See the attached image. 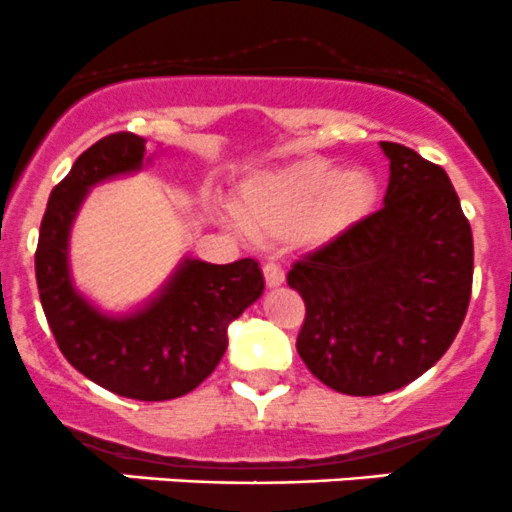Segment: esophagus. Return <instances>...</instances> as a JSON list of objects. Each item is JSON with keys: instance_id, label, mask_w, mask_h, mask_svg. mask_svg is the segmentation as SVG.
I'll list each match as a JSON object with an SVG mask.
<instances>
[{"instance_id": "34e87169", "label": "esophagus", "mask_w": 512, "mask_h": 512, "mask_svg": "<svg viewBox=\"0 0 512 512\" xmlns=\"http://www.w3.org/2000/svg\"><path fill=\"white\" fill-rule=\"evenodd\" d=\"M263 278H266L268 288H276L286 281V273H283V268L276 261H268L263 263Z\"/></svg>"}]
</instances>
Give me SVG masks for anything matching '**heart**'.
Here are the masks:
<instances>
[{
	"instance_id": "obj_1",
	"label": "heart",
	"mask_w": 512,
	"mask_h": 512,
	"mask_svg": "<svg viewBox=\"0 0 512 512\" xmlns=\"http://www.w3.org/2000/svg\"><path fill=\"white\" fill-rule=\"evenodd\" d=\"M376 194V179L368 171L301 159L249 176L236 196V219L256 239L321 246L368 216Z\"/></svg>"
}]
</instances>
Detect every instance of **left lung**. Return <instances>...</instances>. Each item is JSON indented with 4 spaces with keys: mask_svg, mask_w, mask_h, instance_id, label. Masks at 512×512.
<instances>
[{
    "mask_svg": "<svg viewBox=\"0 0 512 512\" xmlns=\"http://www.w3.org/2000/svg\"><path fill=\"white\" fill-rule=\"evenodd\" d=\"M391 161L383 209L288 271L306 318L298 356L328 388L381 396L435 366L463 326L473 234L448 174L381 141Z\"/></svg>",
    "mask_w": 512,
    "mask_h": 512,
    "instance_id": "1",
    "label": "left lung"
}]
</instances>
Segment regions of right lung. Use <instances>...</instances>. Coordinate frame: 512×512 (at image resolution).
Returning <instances> with one entry per match:
<instances>
[{"label":"right lung","mask_w":512,"mask_h":512,"mask_svg":"<svg viewBox=\"0 0 512 512\" xmlns=\"http://www.w3.org/2000/svg\"><path fill=\"white\" fill-rule=\"evenodd\" d=\"M146 146L131 131L104 136L74 161L49 194L34 271L59 351L89 381L136 401H171L206 381L226 351V328L263 293L254 258L184 261L169 286L126 318H109L72 286L67 241L89 186L141 169Z\"/></svg>","instance_id":"obj_1"}]
</instances>
